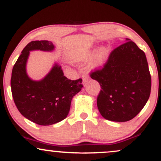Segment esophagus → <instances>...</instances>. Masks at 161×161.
Wrapping results in <instances>:
<instances>
[{
	"mask_svg": "<svg viewBox=\"0 0 161 161\" xmlns=\"http://www.w3.org/2000/svg\"><path fill=\"white\" fill-rule=\"evenodd\" d=\"M82 82H83V85H85L86 83L87 82V81L89 79V78H88V76H86V75H83L82 76Z\"/></svg>",
	"mask_w": 161,
	"mask_h": 161,
	"instance_id": "34e87169",
	"label": "esophagus"
}]
</instances>
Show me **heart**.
<instances>
[{
	"label": "heart",
	"instance_id": "heart-1",
	"mask_svg": "<svg viewBox=\"0 0 161 161\" xmlns=\"http://www.w3.org/2000/svg\"><path fill=\"white\" fill-rule=\"evenodd\" d=\"M97 51V48H95L90 50L88 53H86L85 58L88 59L92 57ZM109 55V49L107 47H101V48L98 50L97 53H96L95 58L92 60L91 64V67L92 69H98V68L101 67L104 64L105 61L108 59Z\"/></svg>",
	"mask_w": 161,
	"mask_h": 161
}]
</instances>
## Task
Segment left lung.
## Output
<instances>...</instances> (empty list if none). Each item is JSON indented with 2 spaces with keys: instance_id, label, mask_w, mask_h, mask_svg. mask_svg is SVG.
I'll list each match as a JSON object with an SVG mask.
<instances>
[{
  "instance_id": "1",
  "label": "left lung",
  "mask_w": 161,
  "mask_h": 161,
  "mask_svg": "<svg viewBox=\"0 0 161 161\" xmlns=\"http://www.w3.org/2000/svg\"><path fill=\"white\" fill-rule=\"evenodd\" d=\"M90 75L101 86L97 106L108 120L133 119L150 96L151 79L145 53L129 38L110 53L102 69Z\"/></svg>"
}]
</instances>
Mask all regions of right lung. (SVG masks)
Wrapping results in <instances>:
<instances>
[{
	"instance_id": "1",
	"label": "right lung",
	"mask_w": 161,
	"mask_h": 161,
	"mask_svg": "<svg viewBox=\"0 0 161 161\" xmlns=\"http://www.w3.org/2000/svg\"><path fill=\"white\" fill-rule=\"evenodd\" d=\"M54 45L49 41H33L22 51L14 64L10 86L13 98L20 114L41 125H50L67 116L73 97L82 90L81 79L70 80L64 76L61 66L54 63L49 73L40 80L27 74L30 51L51 52Z\"/></svg>"
}]
</instances>
